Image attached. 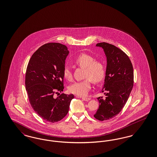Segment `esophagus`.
<instances>
[{"instance_id":"34e87169","label":"esophagus","mask_w":157,"mask_h":157,"mask_svg":"<svg viewBox=\"0 0 157 157\" xmlns=\"http://www.w3.org/2000/svg\"><path fill=\"white\" fill-rule=\"evenodd\" d=\"M82 99L83 101H90V100L91 99L90 98L88 97H82Z\"/></svg>"}]
</instances>
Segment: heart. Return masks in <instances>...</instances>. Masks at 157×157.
Returning <instances> with one entry per match:
<instances>
[{
  "label": "heart",
  "mask_w": 157,
  "mask_h": 157,
  "mask_svg": "<svg viewBox=\"0 0 157 157\" xmlns=\"http://www.w3.org/2000/svg\"><path fill=\"white\" fill-rule=\"evenodd\" d=\"M74 63L80 67L85 68V79L71 85L68 90L70 93L79 97L86 96L91 87L92 81L95 84L103 82L106 75V66L102 60H95L90 54L83 53L77 56ZM63 76L67 81L72 79V73L69 67H65L63 71Z\"/></svg>",
  "instance_id": "1"
}]
</instances>
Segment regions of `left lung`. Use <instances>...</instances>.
Wrapping results in <instances>:
<instances>
[{
  "label": "left lung",
  "instance_id": "left-lung-1",
  "mask_svg": "<svg viewBox=\"0 0 157 157\" xmlns=\"http://www.w3.org/2000/svg\"><path fill=\"white\" fill-rule=\"evenodd\" d=\"M96 46L104 49L107 66L102 91L105 97L98 98L99 106L94 117L105 121L117 115L127 103L134 85V71L128 56L118 48L106 42Z\"/></svg>",
  "mask_w": 157,
  "mask_h": 157
}]
</instances>
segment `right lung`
<instances>
[{
  "label": "right lung",
  "mask_w": 157,
  "mask_h": 157,
  "mask_svg": "<svg viewBox=\"0 0 157 157\" xmlns=\"http://www.w3.org/2000/svg\"><path fill=\"white\" fill-rule=\"evenodd\" d=\"M68 54L65 45L46 44L32 55L26 68L25 86L29 102L46 121L55 122L63 119L74 98L73 94H62L56 98L53 96L64 89L63 71Z\"/></svg>",
  "instance_id": "right-lung-1"
}]
</instances>
